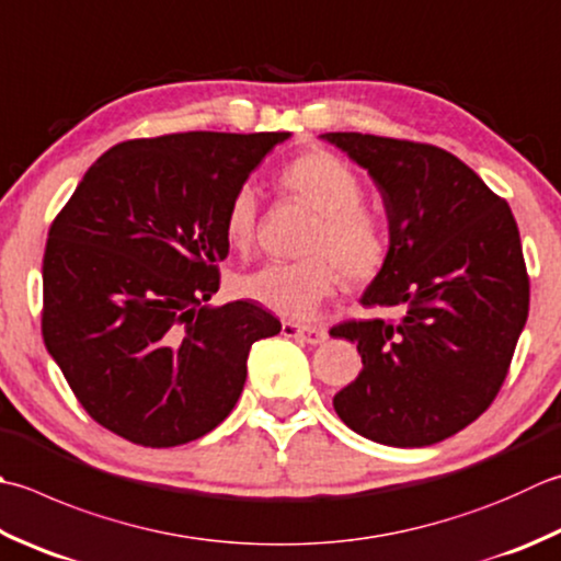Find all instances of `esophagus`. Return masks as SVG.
<instances>
[{
  "mask_svg": "<svg viewBox=\"0 0 561 561\" xmlns=\"http://www.w3.org/2000/svg\"><path fill=\"white\" fill-rule=\"evenodd\" d=\"M282 333L287 337H296L306 345H321L325 343V328L321 325H299V323H282Z\"/></svg>",
  "mask_w": 561,
  "mask_h": 561,
  "instance_id": "1",
  "label": "esophagus"
}]
</instances>
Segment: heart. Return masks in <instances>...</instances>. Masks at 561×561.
Returning a JSON list of instances; mask_svg holds the SVG:
<instances>
[{
  "instance_id": "1",
  "label": "heart",
  "mask_w": 561,
  "mask_h": 561,
  "mask_svg": "<svg viewBox=\"0 0 561 561\" xmlns=\"http://www.w3.org/2000/svg\"><path fill=\"white\" fill-rule=\"evenodd\" d=\"M282 186L318 214L306 252L294 262H267L238 279V291L262 309L291 321H304L331 296L340 282H369L387 262V236L379 218L362 204L365 186L347 162L328 150H309L282 170ZM260 196L252 184H240L224 216L230 248L250 250L257 236Z\"/></svg>"
}]
</instances>
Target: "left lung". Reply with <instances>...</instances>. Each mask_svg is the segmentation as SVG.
<instances>
[{
	"mask_svg": "<svg viewBox=\"0 0 561 561\" xmlns=\"http://www.w3.org/2000/svg\"><path fill=\"white\" fill-rule=\"evenodd\" d=\"M379 186L389 252L362 296L391 318L343 321L359 377L335 393L347 427L391 447H425L496 399L530 309L518 224L479 174L437 146L323 134Z\"/></svg>",
	"mask_w": 561,
	"mask_h": 561,
	"instance_id": "1",
	"label": "left lung"
}]
</instances>
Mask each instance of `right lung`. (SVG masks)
Wrapping results in <instances>:
<instances>
[{"label":"right lung","mask_w":561,"mask_h":561,"mask_svg":"<svg viewBox=\"0 0 561 561\" xmlns=\"http://www.w3.org/2000/svg\"><path fill=\"white\" fill-rule=\"evenodd\" d=\"M289 134L190 130L118 142L55 216L41 331L77 401L128 443L174 447L233 411L255 340L252 301L206 306L228 257L230 196Z\"/></svg>","instance_id":"obj_1"}]
</instances>
